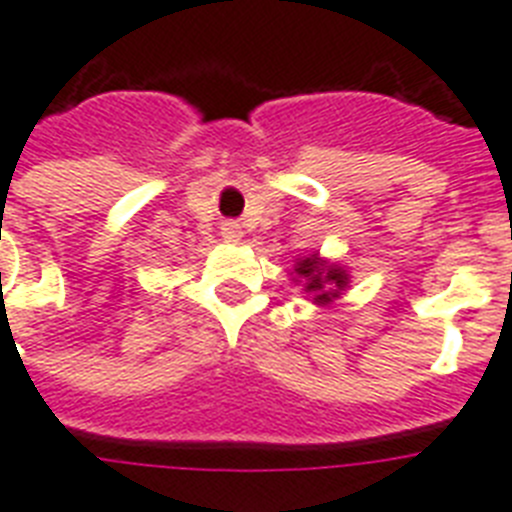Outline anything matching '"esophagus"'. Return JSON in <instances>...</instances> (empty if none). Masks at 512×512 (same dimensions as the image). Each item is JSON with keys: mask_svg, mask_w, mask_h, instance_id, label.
Returning <instances> with one entry per match:
<instances>
[{"mask_svg": "<svg viewBox=\"0 0 512 512\" xmlns=\"http://www.w3.org/2000/svg\"><path fill=\"white\" fill-rule=\"evenodd\" d=\"M223 231H225V239H228V241L239 239V231H236L233 225H228V228H223Z\"/></svg>", "mask_w": 512, "mask_h": 512, "instance_id": "esophagus-1", "label": "esophagus"}]
</instances>
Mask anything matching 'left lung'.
<instances>
[{
	"mask_svg": "<svg viewBox=\"0 0 512 512\" xmlns=\"http://www.w3.org/2000/svg\"><path fill=\"white\" fill-rule=\"evenodd\" d=\"M295 271L300 279H305V289L313 292L316 303H332L337 292L348 287V276L340 268H335V265L319 260L316 255L300 260Z\"/></svg>",
	"mask_w": 512,
	"mask_h": 512,
	"instance_id": "obj_1",
	"label": "left lung"
}]
</instances>
